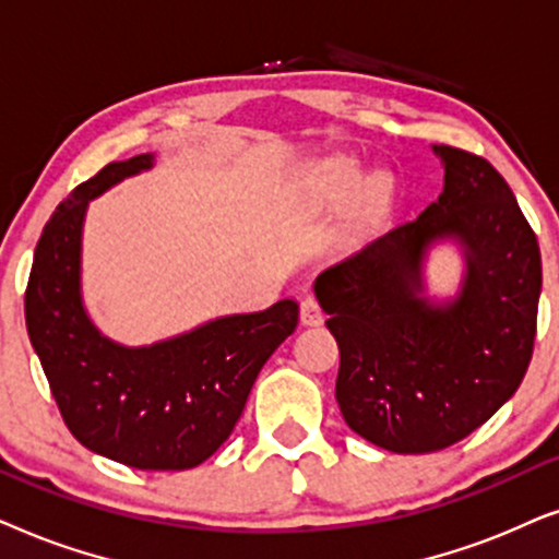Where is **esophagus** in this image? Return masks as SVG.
<instances>
[{"mask_svg": "<svg viewBox=\"0 0 559 559\" xmlns=\"http://www.w3.org/2000/svg\"><path fill=\"white\" fill-rule=\"evenodd\" d=\"M322 319H324V314H322V307H319V301L307 296V299L301 301V324L317 326V324H322Z\"/></svg>", "mask_w": 559, "mask_h": 559, "instance_id": "1", "label": "esophagus"}]
</instances>
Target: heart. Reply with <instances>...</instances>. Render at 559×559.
Returning a JSON list of instances; mask_svg holds the SVG:
<instances>
[{"label":"heart","mask_w":559,"mask_h":559,"mask_svg":"<svg viewBox=\"0 0 559 559\" xmlns=\"http://www.w3.org/2000/svg\"><path fill=\"white\" fill-rule=\"evenodd\" d=\"M362 170L357 163H353L349 158H334L330 166H326V181L334 189V193H340V197H345V193H353L357 186L362 183ZM391 186L385 178H378L373 183V199L376 202H381V199L389 197Z\"/></svg>","instance_id":"b5f03b06"}]
</instances>
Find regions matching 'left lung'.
<instances>
[{"instance_id":"1","label":"left lung","mask_w":559,"mask_h":559,"mask_svg":"<svg viewBox=\"0 0 559 559\" xmlns=\"http://www.w3.org/2000/svg\"><path fill=\"white\" fill-rule=\"evenodd\" d=\"M444 186L414 222L317 275L340 347V412L355 435L399 455L444 450L486 424L530 368L542 258L503 176L478 155L431 145ZM459 245L464 275L431 297V247Z\"/></svg>"}]
</instances>
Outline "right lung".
Wrapping results in <instances>:
<instances>
[{"mask_svg": "<svg viewBox=\"0 0 559 559\" xmlns=\"http://www.w3.org/2000/svg\"><path fill=\"white\" fill-rule=\"evenodd\" d=\"M153 166V153L109 163L58 204L35 248L25 322L63 421L86 450L138 471H189L233 435L260 368L299 324V304L214 317L153 345L107 337L81 292L86 210Z\"/></svg>", "mask_w": 559, "mask_h": 559, "instance_id": "1", "label": "right lung"}]
</instances>
